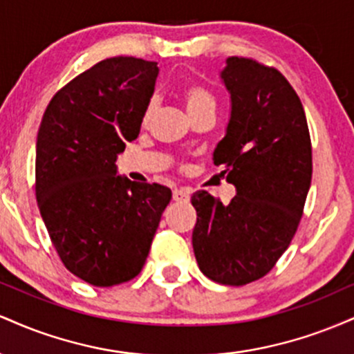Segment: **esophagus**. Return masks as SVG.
<instances>
[{
	"label": "esophagus",
	"mask_w": 354,
	"mask_h": 354,
	"mask_svg": "<svg viewBox=\"0 0 354 354\" xmlns=\"http://www.w3.org/2000/svg\"><path fill=\"white\" fill-rule=\"evenodd\" d=\"M191 191L188 188H176L173 189V200L180 201V203H186L189 200Z\"/></svg>",
	"instance_id": "1"
}]
</instances>
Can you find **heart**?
<instances>
[{"instance_id":"b5f03b06","label":"heart","mask_w":354,"mask_h":354,"mask_svg":"<svg viewBox=\"0 0 354 354\" xmlns=\"http://www.w3.org/2000/svg\"><path fill=\"white\" fill-rule=\"evenodd\" d=\"M183 98H185L186 109H188L191 118L206 111H216V98H214L213 93H211L208 88L203 86V84L189 83L188 86L185 88V91H183ZM154 109H156V101L149 100L143 111L145 123H148V121L151 120Z\"/></svg>"}]
</instances>
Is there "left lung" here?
Masks as SVG:
<instances>
[{"label": "left lung", "mask_w": 354, "mask_h": 354, "mask_svg": "<svg viewBox=\"0 0 354 354\" xmlns=\"http://www.w3.org/2000/svg\"><path fill=\"white\" fill-rule=\"evenodd\" d=\"M221 80L231 115L213 161L225 166L236 196L223 205L208 191L193 194V250L203 274L243 286L273 270L298 230L311 185V140L301 101L276 68L231 56Z\"/></svg>", "instance_id": "8db88e82"}]
</instances>
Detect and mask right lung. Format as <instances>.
<instances>
[{
  "label": "right lung",
  "instance_id": "add662e5",
  "mask_svg": "<svg viewBox=\"0 0 354 354\" xmlns=\"http://www.w3.org/2000/svg\"><path fill=\"white\" fill-rule=\"evenodd\" d=\"M158 63L116 56L53 96L36 141V200L63 265L93 286H115L143 270L171 189L116 174L136 140Z\"/></svg>",
  "mask_w": 354,
  "mask_h": 354
}]
</instances>
